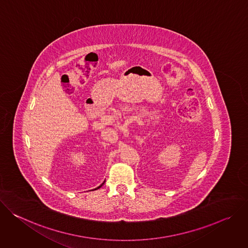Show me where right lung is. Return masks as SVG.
I'll list each match as a JSON object with an SVG mask.
<instances>
[{
	"label": "right lung",
	"instance_id": "1",
	"mask_svg": "<svg viewBox=\"0 0 248 248\" xmlns=\"http://www.w3.org/2000/svg\"><path fill=\"white\" fill-rule=\"evenodd\" d=\"M104 183H105V182H104ZM104 183H103V184H102V185H101V186H98V187H97V188H100V187H101V186H103V185H104ZM97 188H95V190H96V189H97Z\"/></svg>",
	"mask_w": 248,
	"mask_h": 248
}]
</instances>
